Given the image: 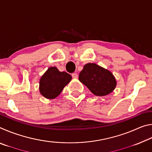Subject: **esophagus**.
Masks as SVG:
<instances>
[{
    "label": "esophagus",
    "instance_id": "1",
    "mask_svg": "<svg viewBox=\"0 0 152 152\" xmlns=\"http://www.w3.org/2000/svg\"><path fill=\"white\" fill-rule=\"evenodd\" d=\"M72 76L73 78L76 79V78H78V74H77V73H73V74H72Z\"/></svg>",
    "mask_w": 152,
    "mask_h": 152
}]
</instances>
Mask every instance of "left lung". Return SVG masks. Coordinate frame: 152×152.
I'll use <instances>...</instances> for the list:
<instances>
[{"label":"left lung","instance_id":"obj_1","mask_svg":"<svg viewBox=\"0 0 152 152\" xmlns=\"http://www.w3.org/2000/svg\"><path fill=\"white\" fill-rule=\"evenodd\" d=\"M79 80L96 96H106L114 91L117 81L111 72L94 63L84 65Z\"/></svg>","mask_w":152,"mask_h":152}]
</instances>
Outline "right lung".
I'll return each mask as SVG.
<instances>
[{"label":"right lung","mask_w":152,"mask_h":152,"mask_svg":"<svg viewBox=\"0 0 152 152\" xmlns=\"http://www.w3.org/2000/svg\"><path fill=\"white\" fill-rule=\"evenodd\" d=\"M71 80L70 74L60 72L56 67H50L40 78V93L48 99H55Z\"/></svg>","instance_id":"obj_1"}]
</instances>
